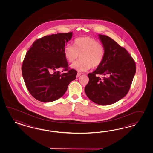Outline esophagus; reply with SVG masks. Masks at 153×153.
I'll use <instances>...</instances> for the list:
<instances>
[{
    "mask_svg": "<svg viewBox=\"0 0 153 153\" xmlns=\"http://www.w3.org/2000/svg\"><path fill=\"white\" fill-rule=\"evenodd\" d=\"M81 73H79V72H78L77 73V76H76V77H79L80 76H81Z\"/></svg>",
    "mask_w": 153,
    "mask_h": 153,
    "instance_id": "esophagus-1",
    "label": "esophagus"
}]
</instances>
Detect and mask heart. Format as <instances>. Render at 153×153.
<instances>
[{"instance_id":"1","label":"heart","mask_w":153,"mask_h":153,"mask_svg":"<svg viewBox=\"0 0 153 153\" xmlns=\"http://www.w3.org/2000/svg\"><path fill=\"white\" fill-rule=\"evenodd\" d=\"M74 46L68 44L64 49V55L69 63H73L79 55L80 60L74 62L71 68L85 72L91 67L95 68L102 64L105 56L104 46L90 37H81L74 40Z\"/></svg>"}]
</instances>
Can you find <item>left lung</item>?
Wrapping results in <instances>:
<instances>
[{
    "instance_id": "8db88e82",
    "label": "left lung",
    "mask_w": 153,
    "mask_h": 153,
    "mask_svg": "<svg viewBox=\"0 0 153 153\" xmlns=\"http://www.w3.org/2000/svg\"><path fill=\"white\" fill-rule=\"evenodd\" d=\"M105 49L102 64L88 74V83L85 88L87 97L101 105L112 104L125 97L130 90L136 64L125 48L108 36L99 35ZM102 74V79L98 77Z\"/></svg>"
}]
</instances>
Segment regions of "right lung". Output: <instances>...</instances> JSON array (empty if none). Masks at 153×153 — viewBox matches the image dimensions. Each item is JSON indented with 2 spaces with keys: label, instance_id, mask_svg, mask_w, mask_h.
Listing matches in <instances>:
<instances>
[{
  "label": "right lung",
  "instance_id": "1",
  "mask_svg": "<svg viewBox=\"0 0 153 153\" xmlns=\"http://www.w3.org/2000/svg\"><path fill=\"white\" fill-rule=\"evenodd\" d=\"M72 36L70 32L42 37L27 52L22 74L29 93L37 100L47 102L59 99L76 78L77 71L69 70L64 55L65 44ZM60 68L68 72L61 74Z\"/></svg>",
  "mask_w": 153,
  "mask_h": 153
}]
</instances>
